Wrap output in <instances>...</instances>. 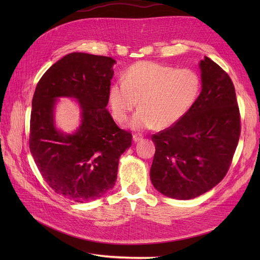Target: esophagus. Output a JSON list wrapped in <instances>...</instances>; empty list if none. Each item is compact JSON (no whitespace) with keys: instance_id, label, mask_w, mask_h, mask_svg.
<instances>
[{"instance_id":"34e87169","label":"esophagus","mask_w":260,"mask_h":260,"mask_svg":"<svg viewBox=\"0 0 260 260\" xmlns=\"http://www.w3.org/2000/svg\"><path fill=\"white\" fill-rule=\"evenodd\" d=\"M142 138H143V136L140 135V133H135V135H133V141H135V142H139V141Z\"/></svg>"}]
</instances>
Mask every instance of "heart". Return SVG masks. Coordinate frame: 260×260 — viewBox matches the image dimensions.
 <instances>
[{
	"mask_svg": "<svg viewBox=\"0 0 260 260\" xmlns=\"http://www.w3.org/2000/svg\"><path fill=\"white\" fill-rule=\"evenodd\" d=\"M202 91L200 74L154 61H138L128 68L123 80L114 82L108 92L115 119L123 123L138 105L130 125L143 130L166 129L191 111Z\"/></svg>",
	"mask_w": 260,
	"mask_h": 260,
	"instance_id": "obj_1",
	"label": "heart"
}]
</instances>
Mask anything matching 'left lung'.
I'll list each match as a JSON object with an SVG mask.
<instances>
[{"label": "left lung", "instance_id": "obj_1", "mask_svg": "<svg viewBox=\"0 0 260 260\" xmlns=\"http://www.w3.org/2000/svg\"><path fill=\"white\" fill-rule=\"evenodd\" d=\"M202 92L192 109L171 127L152 136L151 180L176 200L206 193L229 170L241 135V116L231 78L215 61L201 60Z\"/></svg>", "mask_w": 260, "mask_h": 260}]
</instances>
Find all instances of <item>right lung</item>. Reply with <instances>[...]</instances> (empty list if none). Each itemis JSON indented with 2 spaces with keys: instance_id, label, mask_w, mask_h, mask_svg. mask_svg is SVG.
<instances>
[{
  "instance_id": "1",
  "label": "right lung",
  "mask_w": 260,
  "mask_h": 260,
  "mask_svg": "<svg viewBox=\"0 0 260 260\" xmlns=\"http://www.w3.org/2000/svg\"><path fill=\"white\" fill-rule=\"evenodd\" d=\"M112 57L70 53L55 62L39 80L30 116L29 147L38 169L55 193L74 202L92 201L112 190L118 161L132 144L106 109ZM58 96H72L83 109L75 135L54 129L52 108Z\"/></svg>"
}]
</instances>
